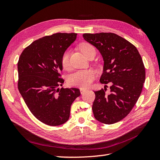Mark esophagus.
Returning <instances> with one entry per match:
<instances>
[{
  "label": "esophagus",
  "instance_id": "34e87169",
  "mask_svg": "<svg viewBox=\"0 0 160 160\" xmlns=\"http://www.w3.org/2000/svg\"><path fill=\"white\" fill-rule=\"evenodd\" d=\"M80 92H81V94H83L84 92H85L86 91H87V89H86V88H81L80 89Z\"/></svg>",
  "mask_w": 160,
  "mask_h": 160
}]
</instances>
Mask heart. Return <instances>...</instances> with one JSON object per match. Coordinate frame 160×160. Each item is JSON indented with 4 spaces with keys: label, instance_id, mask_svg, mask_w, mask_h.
Instances as JSON below:
<instances>
[{
    "label": "heart",
    "instance_id": "1",
    "mask_svg": "<svg viewBox=\"0 0 160 160\" xmlns=\"http://www.w3.org/2000/svg\"><path fill=\"white\" fill-rule=\"evenodd\" d=\"M81 51L84 54L87 56L92 50H94V48L92 45L88 43H84L80 46ZM69 51H66L63 52L61 57V65L62 67L68 69L69 68ZM96 77V73L91 69H86V70H79L77 71L69 76L68 84L73 87H78L81 88H87L92 84L93 80Z\"/></svg>",
    "mask_w": 160,
    "mask_h": 160
}]
</instances>
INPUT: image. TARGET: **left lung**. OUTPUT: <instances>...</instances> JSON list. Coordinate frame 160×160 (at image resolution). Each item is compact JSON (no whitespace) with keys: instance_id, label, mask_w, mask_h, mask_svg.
Segmentation results:
<instances>
[{"instance_id":"8db88e82","label":"left lung","mask_w":160,"mask_h":160,"mask_svg":"<svg viewBox=\"0 0 160 160\" xmlns=\"http://www.w3.org/2000/svg\"><path fill=\"white\" fill-rule=\"evenodd\" d=\"M84 39L99 51L104 61L102 84L106 87L95 91L92 112L95 119L105 124L122 120L131 112L141 95L145 80V69L134 45L113 33L84 34Z\"/></svg>"}]
</instances>
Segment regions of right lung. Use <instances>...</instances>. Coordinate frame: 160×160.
<instances>
[{
    "mask_svg": "<svg viewBox=\"0 0 160 160\" xmlns=\"http://www.w3.org/2000/svg\"><path fill=\"white\" fill-rule=\"evenodd\" d=\"M76 33H56L34 41L18 63V89L31 113L48 126L66 122L72 103L80 95L78 88H59L61 57L74 42Z\"/></svg>",
    "mask_w": 160,
    "mask_h": 160,
    "instance_id": "obj_1",
    "label": "right lung"
}]
</instances>
